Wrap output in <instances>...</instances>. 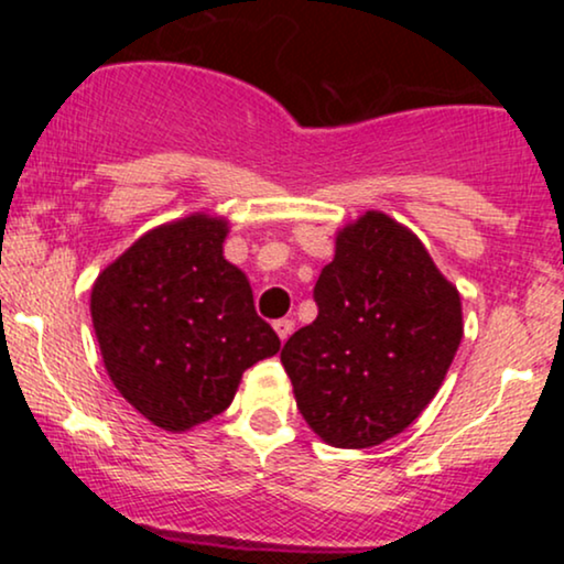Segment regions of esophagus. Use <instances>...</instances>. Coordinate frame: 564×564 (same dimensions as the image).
<instances>
[{
  "mask_svg": "<svg viewBox=\"0 0 564 564\" xmlns=\"http://www.w3.org/2000/svg\"><path fill=\"white\" fill-rule=\"evenodd\" d=\"M273 328H275L278 339H281V341H286L289 336H291V332H294V321H289V318H281V321H275V323H273Z\"/></svg>",
  "mask_w": 564,
  "mask_h": 564,
  "instance_id": "obj_1",
  "label": "esophagus"
}]
</instances>
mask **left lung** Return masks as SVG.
Returning <instances> with one entry per match:
<instances>
[{
    "label": "left lung",
    "instance_id": "8db88e82",
    "mask_svg": "<svg viewBox=\"0 0 564 564\" xmlns=\"http://www.w3.org/2000/svg\"><path fill=\"white\" fill-rule=\"evenodd\" d=\"M318 318L281 349L296 408L334 448H373L432 403L464 336L458 289L413 230L366 212L336 232Z\"/></svg>",
    "mask_w": 564,
    "mask_h": 564
}]
</instances>
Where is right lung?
<instances>
[{
	"label": "right lung",
	"instance_id": "1",
	"mask_svg": "<svg viewBox=\"0 0 564 564\" xmlns=\"http://www.w3.org/2000/svg\"><path fill=\"white\" fill-rule=\"evenodd\" d=\"M230 223L212 212L142 232L93 283L102 364L134 411L166 432L209 422L246 368L281 339L254 310L249 278L225 260Z\"/></svg>",
	"mask_w": 564,
	"mask_h": 564
}]
</instances>
